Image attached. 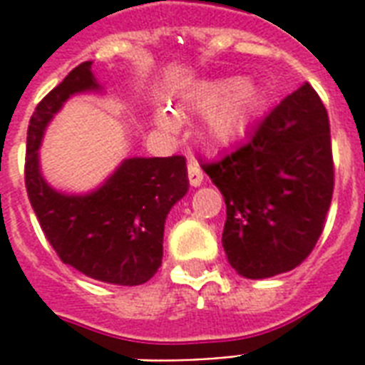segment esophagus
<instances>
[{
    "label": "esophagus",
    "instance_id": "1",
    "mask_svg": "<svg viewBox=\"0 0 365 365\" xmlns=\"http://www.w3.org/2000/svg\"><path fill=\"white\" fill-rule=\"evenodd\" d=\"M187 176H189V183H191L193 187H199V185H201L202 180H205V174H202L199 163L191 160V163L187 164Z\"/></svg>",
    "mask_w": 365,
    "mask_h": 365
}]
</instances>
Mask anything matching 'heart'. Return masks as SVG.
<instances>
[{"instance_id":"b5f03b06","label":"heart","mask_w":365,"mask_h":365,"mask_svg":"<svg viewBox=\"0 0 365 365\" xmlns=\"http://www.w3.org/2000/svg\"><path fill=\"white\" fill-rule=\"evenodd\" d=\"M189 101L197 110H205V138L224 145L239 138L257 120L264 105V90L252 78L210 80L199 83L191 91ZM157 124L166 132H174L178 118L168 108H158Z\"/></svg>"}]
</instances>
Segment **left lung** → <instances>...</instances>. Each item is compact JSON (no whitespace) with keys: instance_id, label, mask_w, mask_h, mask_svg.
Masks as SVG:
<instances>
[{"instance_id":"obj_1","label":"left lung","mask_w":365,"mask_h":365,"mask_svg":"<svg viewBox=\"0 0 365 365\" xmlns=\"http://www.w3.org/2000/svg\"><path fill=\"white\" fill-rule=\"evenodd\" d=\"M201 166L224 195L222 245L239 275L264 279L304 262L333 197L329 116L310 83L285 97L245 143Z\"/></svg>"}]
</instances>
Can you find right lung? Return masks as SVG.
I'll return each mask as SVG.
<instances>
[{"label": "right lung", "mask_w": 365, "mask_h": 365, "mask_svg": "<svg viewBox=\"0 0 365 365\" xmlns=\"http://www.w3.org/2000/svg\"><path fill=\"white\" fill-rule=\"evenodd\" d=\"M91 61L78 65L36 107L26 138L24 183L41 230L65 264L110 285H141L163 264L164 222L187 193L185 158L122 160L101 187L86 195L53 189L40 170L41 138L68 97L99 91Z\"/></svg>", "instance_id": "obj_1"}]
</instances>
